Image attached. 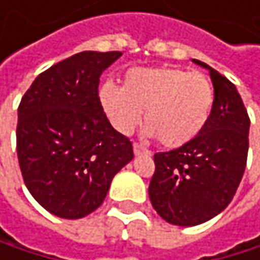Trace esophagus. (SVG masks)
Here are the masks:
<instances>
[{
    "label": "esophagus",
    "instance_id": "1",
    "mask_svg": "<svg viewBox=\"0 0 260 260\" xmlns=\"http://www.w3.org/2000/svg\"><path fill=\"white\" fill-rule=\"evenodd\" d=\"M133 148H134V154L136 156H140V154H149V151L148 149H145L142 145H139V143H134L133 145Z\"/></svg>",
    "mask_w": 260,
    "mask_h": 260
}]
</instances>
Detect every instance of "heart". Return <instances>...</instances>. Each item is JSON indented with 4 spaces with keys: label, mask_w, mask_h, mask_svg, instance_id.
I'll return each instance as SVG.
<instances>
[{
    "label": "heart",
    "mask_w": 260,
    "mask_h": 260,
    "mask_svg": "<svg viewBox=\"0 0 260 260\" xmlns=\"http://www.w3.org/2000/svg\"><path fill=\"white\" fill-rule=\"evenodd\" d=\"M214 87L203 73L178 67L134 68L123 87L104 84L98 100L109 123L120 134H131L142 121L148 137L167 148L192 142L204 129L214 107Z\"/></svg>",
    "instance_id": "1"
}]
</instances>
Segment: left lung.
<instances>
[{"instance_id": "obj_1", "label": "left lung", "mask_w": 260, "mask_h": 260, "mask_svg": "<svg viewBox=\"0 0 260 260\" xmlns=\"http://www.w3.org/2000/svg\"><path fill=\"white\" fill-rule=\"evenodd\" d=\"M214 85V107L204 129L184 146L154 154L156 172L149 200L156 212L176 226H197L228 207L242 181L249 118L236 85L207 63Z\"/></svg>"}]
</instances>
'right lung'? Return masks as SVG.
<instances>
[{"instance_id":"right-lung-1","label":"right lung","mask_w":260,"mask_h":260,"mask_svg":"<svg viewBox=\"0 0 260 260\" xmlns=\"http://www.w3.org/2000/svg\"><path fill=\"white\" fill-rule=\"evenodd\" d=\"M120 51H82L40 73L18 106L17 154L29 193L56 217L82 218L103 204L134 159L98 100L100 76Z\"/></svg>"}]
</instances>
